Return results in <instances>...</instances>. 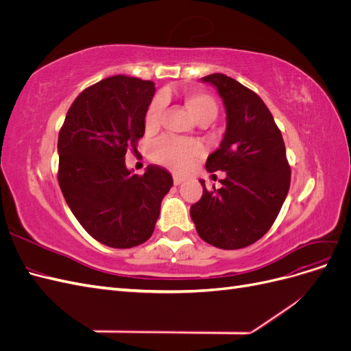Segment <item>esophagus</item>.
I'll return each instance as SVG.
<instances>
[{
  "label": "esophagus",
  "instance_id": "34e87169",
  "mask_svg": "<svg viewBox=\"0 0 351 351\" xmlns=\"http://www.w3.org/2000/svg\"><path fill=\"white\" fill-rule=\"evenodd\" d=\"M173 180H174V184H176V186L182 184V183L184 182V178H183V177H180V176H174V177H173Z\"/></svg>",
  "mask_w": 351,
  "mask_h": 351
}]
</instances>
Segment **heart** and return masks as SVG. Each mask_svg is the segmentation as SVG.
I'll return each instance as SVG.
<instances>
[{"label": "heart", "instance_id": "obj_1", "mask_svg": "<svg viewBox=\"0 0 351 351\" xmlns=\"http://www.w3.org/2000/svg\"><path fill=\"white\" fill-rule=\"evenodd\" d=\"M184 105L189 112L199 121H212L217 115V104L209 95L202 92H187L184 95ZM165 107L164 97L154 98L146 111L145 124L147 129H156L161 114ZM204 154V147L193 141H183L177 137L165 136L154 143L151 155L156 162H161L177 173H183L192 167L196 159Z\"/></svg>", "mask_w": 351, "mask_h": 351}]
</instances>
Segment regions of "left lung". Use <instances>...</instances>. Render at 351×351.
Returning <instances> with one entry per match:
<instances>
[{"mask_svg": "<svg viewBox=\"0 0 351 351\" xmlns=\"http://www.w3.org/2000/svg\"><path fill=\"white\" fill-rule=\"evenodd\" d=\"M215 86L227 114L226 133L208 156L209 173L224 171L221 189L208 190L190 206L197 234L212 246L234 250L258 241L274 224L290 189L281 132L253 90L226 74L200 79Z\"/></svg>", "mask_w": 351, "mask_h": 351, "instance_id": "1", "label": "left lung"}]
</instances>
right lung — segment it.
I'll return each instance as SVG.
<instances>
[{
	"instance_id": "obj_1",
	"label": "right lung",
	"mask_w": 351,
	"mask_h": 351,
	"mask_svg": "<svg viewBox=\"0 0 351 351\" xmlns=\"http://www.w3.org/2000/svg\"><path fill=\"white\" fill-rule=\"evenodd\" d=\"M155 83L112 76L74 99L58 134V183L73 215L99 243L130 249L152 236L173 177L149 165L143 176L125 167L145 134Z\"/></svg>"
}]
</instances>
